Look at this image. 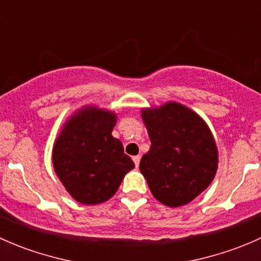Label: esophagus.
<instances>
[{
    "label": "esophagus",
    "instance_id": "34e87169",
    "mask_svg": "<svg viewBox=\"0 0 261 261\" xmlns=\"http://www.w3.org/2000/svg\"><path fill=\"white\" fill-rule=\"evenodd\" d=\"M140 155H135V156H133V160H134V163H135V165L136 167H139V164H140Z\"/></svg>",
    "mask_w": 261,
    "mask_h": 261
}]
</instances>
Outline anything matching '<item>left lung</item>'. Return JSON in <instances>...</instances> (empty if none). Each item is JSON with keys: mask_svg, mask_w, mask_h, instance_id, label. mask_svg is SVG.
Listing matches in <instances>:
<instances>
[{"mask_svg": "<svg viewBox=\"0 0 261 261\" xmlns=\"http://www.w3.org/2000/svg\"><path fill=\"white\" fill-rule=\"evenodd\" d=\"M151 146L140 172L152 196L168 207L193 201L212 183L218 151L203 118L178 102L141 110Z\"/></svg>", "mask_w": 261, "mask_h": 261, "instance_id": "1", "label": "left lung"}]
</instances>
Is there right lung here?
<instances>
[{"instance_id":"1","label":"right lung","mask_w":261,"mask_h":261,"mask_svg":"<svg viewBox=\"0 0 261 261\" xmlns=\"http://www.w3.org/2000/svg\"><path fill=\"white\" fill-rule=\"evenodd\" d=\"M117 116L86 106L63 125L53 146V165L68 193L83 204L109 201L123 177L135 168L112 136Z\"/></svg>"}]
</instances>
